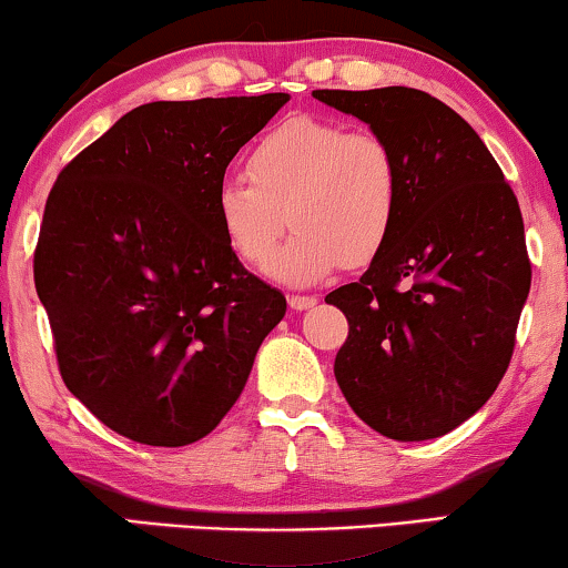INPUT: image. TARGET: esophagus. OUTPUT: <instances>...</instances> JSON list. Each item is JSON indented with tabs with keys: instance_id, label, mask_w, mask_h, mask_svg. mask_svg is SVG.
Wrapping results in <instances>:
<instances>
[{
	"instance_id": "obj_1",
	"label": "esophagus",
	"mask_w": 568,
	"mask_h": 568,
	"mask_svg": "<svg viewBox=\"0 0 568 568\" xmlns=\"http://www.w3.org/2000/svg\"><path fill=\"white\" fill-rule=\"evenodd\" d=\"M317 305V297H305V294H292L290 297V307L297 310V313H302V310H310Z\"/></svg>"
}]
</instances>
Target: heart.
Here are the masks:
<instances>
[{
  "mask_svg": "<svg viewBox=\"0 0 568 568\" xmlns=\"http://www.w3.org/2000/svg\"><path fill=\"white\" fill-rule=\"evenodd\" d=\"M400 201V162L383 136L294 115L255 142L247 178L216 185L214 216L230 251L263 266L290 215L298 232L273 252L266 274L310 286L341 263L375 261L393 237Z\"/></svg>",
  "mask_w": 568,
  "mask_h": 568,
  "instance_id": "1",
  "label": "heart"
}]
</instances>
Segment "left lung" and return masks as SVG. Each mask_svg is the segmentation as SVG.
Listing matches in <instances>:
<instances>
[{"label": "left lung", "instance_id": "8db88e82", "mask_svg": "<svg viewBox=\"0 0 568 568\" xmlns=\"http://www.w3.org/2000/svg\"><path fill=\"white\" fill-rule=\"evenodd\" d=\"M313 98L383 136L403 178L385 251L325 297L348 321L336 383L383 437L437 439L484 408L509 367L532 276L519 204L470 123L429 92Z\"/></svg>", "mask_w": 568, "mask_h": 568}]
</instances>
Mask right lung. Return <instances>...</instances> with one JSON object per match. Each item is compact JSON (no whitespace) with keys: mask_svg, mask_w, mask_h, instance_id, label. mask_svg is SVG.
<instances>
[{"mask_svg":"<svg viewBox=\"0 0 568 568\" xmlns=\"http://www.w3.org/2000/svg\"><path fill=\"white\" fill-rule=\"evenodd\" d=\"M290 95L158 100L61 170L36 292L61 377L108 429L183 447L227 416L284 294L247 271L214 216L240 146Z\"/></svg>","mask_w":568,"mask_h":568,"instance_id":"obj_1","label":"right lung"}]
</instances>
